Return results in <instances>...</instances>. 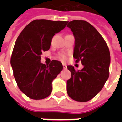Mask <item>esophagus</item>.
<instances>
[{"mask_svg":"<svg viewBox=\"0 0 122 122\" xmlns=\"http://www.w3.org/2000/svg\"><path fill=\"white\" fill-rule=\"evenodd\" d=\"M63 69H66V65L65 64H63Z\"/></svg>","mask_w":122,"mask_h":122,"instance_id":"esophagus-1","label":"esophagus"}]
</instances>
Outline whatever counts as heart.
I'll use <instances>...</instances> for the list:
<instances>
[{
	"instance_id": "b5f03b06",
	"label": "heart",
	"mask_w": 122,
	"mask_h": 122,
	"mask_svg": "<svg viewBox=\"0 0 122 122\" xmlns=\"http://www.w3.org/2000/svg\"><path fill=\"white\" fill-rule=\"evenodd\" d=\"M60 58H61L62 60H65V59H66V56L64 55V54H61V56H60Z\"/></svg>"
}]
</instances>
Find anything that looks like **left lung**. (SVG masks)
Returning a JSON list of instances; mask_svg holds the SVG:
<instances>
[{
	"mask_svg": "<svg viewBox=\"0 0 122 122\" xmlns=\"http://www.w3.org/2000/svg\"><path fill=\"white\" fill-rule=\"evenodd\" d=\"M75 39L73 57L84 68L75 71L68 65L71 77L66 82L69 96L74 101L86 102L102 90L109 76L110 56L107 43L96 29L86 21H68Z\"/></svg>",
	"mask_w": 122,
	"mask_h": 122,
	"instance_id": "left-lung-1",
	"label": "left lung"
}]
</instances>
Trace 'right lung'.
Returning <instances> with one entry per match:
<instances>
[{"label":"right lung","mask_w":122,"mask_h":122,"mask_svg":"<svg viewBox=\"0 0 122 122\" xmlns=\"http://www.w3.org/2000/svg\"><path fill=\"white\" fill-rule=\"evenodd\" d=\"M68 21L36 20L25 27L17 37L10 63L20 90L32 99H43L52 91V82L63 70L60 61L50 65L40 62L43 51L50 48L51 39Z\"/></svg>","instance_id":"1"}]
</instances>
